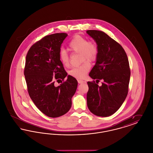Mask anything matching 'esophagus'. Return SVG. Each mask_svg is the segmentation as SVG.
Here are the masks:
<instances>
[{
    "instance_id": "esophagus-1",
    "label": "esophagus",
    "mask_w": 153,
    "mask_h": 153,
    "mask_svg": "<svg viewBox=\"0 0 153 153\" xmlns=\"http://www.w3.org/2000/svg\"><path fill=\"white\" fill-rule=\"evenodd\" d=\"M77 81H78V83H79V84H82V83L85 82V81H84L83 80H77Z\"/></svg>"
}]
</instances>
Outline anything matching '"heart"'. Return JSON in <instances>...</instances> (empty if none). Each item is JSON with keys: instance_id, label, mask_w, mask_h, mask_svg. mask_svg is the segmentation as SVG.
<instances>
[{"instance_id": "b5f03b06", "label": "heart", "mask_w": 153, "mask_h": 153, "mask_svg": "<svg viewBox=\"0 0 153 153\" xmlns=\"http://www.w3.org/2000/svg\"><path fill=\"white\" fill-rule=\"evenodd\" d=\"M68 48L72 54H80V61L83 62L81 65L73 68L69 71V74L76 79H83L91 69L90 64L86 61L89 62L96 61L99 52V46L95 41H89L84 36L76 34L69 42ZM59 59L64 66L69 65L71 58L65 51H59Z\"/></svg>"}]
</instances>
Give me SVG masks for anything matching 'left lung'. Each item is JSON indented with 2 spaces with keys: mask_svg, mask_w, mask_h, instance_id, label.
Listing matches in <instances>:
<instances>
[{
  "mask_svg": "<svg viewBox=\"0 0 153 153\" xmlns=\"http://www.w3.org/2000/svg\"><path fill=\"white\" fill-rule=\"evenodd\" d=\"M87 33L99 49L89 74L96 81L87 82L88 107L96 116L109 117L119 109L128 94L131 74L128 59L123 47L104 32L90 30ZM100 80L103 82L99 87L97 84Z\"/></svg>",
  "mask_w": 153,
  "mask_h": 153,
  "instance_id": "obj_1",
  "label": "left lung"
}]
</instances>
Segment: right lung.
<instances>
[{"mask_svg": "<svg viewBox=\"0 0 153 153\" xmlns=\"http://www.w3.org/2000/svg\"><path fill=\"white\" fill-rule=\"evenodd\" d=\"M68 36L66 33L46 36L33 44L26 57L24 74L30 98L36 107L51 117L67 113L72 106L78 82L67 76L59 59L61 45ZM61 80L60 85L55 82Z\"/></svg>", "mask_w": 153, "mask_h": 153, "instance_id": "add662e5", "label": "right lung"}]
</instances>
